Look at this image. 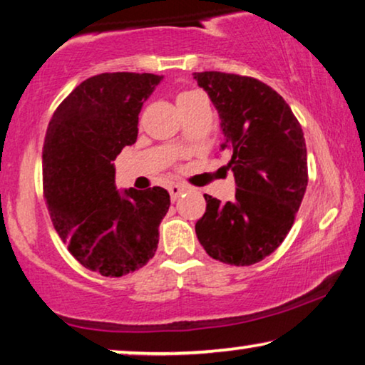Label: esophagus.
<instances>
[{"instance_id": "obj_1", "label": "esophagus", "mask_w": 365, "mask_h": 365, "mask_svg": "<svg viewBox=\"0 0 365 365\" xmlns=\"http://www.w3.org/2000/svg\"><path fill=\"white\" fill-rule=\"evenodd\" d=\"M184 191H187V187L186 186H181V184H171V186H169V194H171L173 201H174V199H178L179 196H181Z\"/></svg>"}]
</instances>
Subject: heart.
I'll list each match as a JSON object with an SVG mask.
<instances>
[{
    "label": "heart",
    "mask_w": 365,
    "mask_h": 365,
    "mask_svg": "<svg viewBox=\"0 0 365 365\" xmlns=\"http://www.w3.org/2000/svg\"><path fill=\"white\" fill-rule=\"evenodd\" d=\"M197 96H202V94L197 93V91H184V93H181V94H179V96H178V106H181L182 103L191 101V99L197 98Z\"/></svg>",
    "instance_id": "obj_1"
}]
</instances>
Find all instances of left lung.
I'll list each match as a JSON object with an SVG mask.
<instances>
[{
  "instance_id": "1",
  "label": "left lung",
  "mask_w": 365,
  "mask_h": 365,
  "mask_svg": "<svg viewBox=\"0 0 365 365\" xmlns=\"http://www.w3.org/2000/svg\"><path fill=\"white\" fill-rule=\"evenodd\" d=\"M217 109L222 149L231 153L236 197L204 194L196 222L201 246L216 261L251 266L281 246L307 187L306 139L292 109L259 79L219 71L194 73Z\"/></svg>"
}]
</instances>
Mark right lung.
I'll return each mask as SVG.
<instances>
[{
	"label": "right lung",
	"mask_w": 365,
	"mask_h": 365,
	"mask_svg": "<svg viewBox=\"0 0 365 365\" xmlns=\"http://www.w3.org/2000/svg\"><path fill=\"white\" fill-rule=\"evenodd\" d=\"M163 76L103 73L59 104L43 146V189L53 226L76 261L106 277L153 259L169 192L114 184L113 161L138 139L139 113Z\"/></svg>",
	"instance_id": "obj_1"
}]
</instances>
